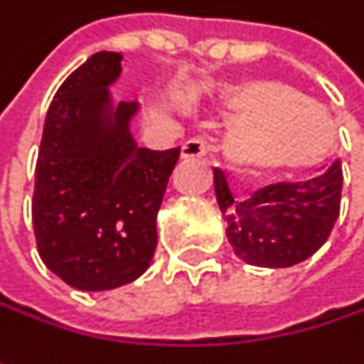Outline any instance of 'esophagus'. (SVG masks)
Masks as SVG:
<instances>
[{
    "mask_svg": "<svg viewBox=\"0 0 364 364\" xmlns=\"http://www.w3.org/2000/svg\"><path fill=\"white\" fill-rule=\"evenodd\" d=\"M206 151H208V141L202 136L185 141L181 147L183 158H202V156H206Z\"/></svg>",
    "mask_w": 364,
    "mask_h": 364,
    "instance_id": "1",
    "label": "esophagus"
}]
</instances>
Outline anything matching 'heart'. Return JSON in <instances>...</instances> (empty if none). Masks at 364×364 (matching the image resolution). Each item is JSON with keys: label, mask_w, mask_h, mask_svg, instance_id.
<instances>
[{"label": "heart", "mask_w": 364, "mask_h": 364, "mask_svg": "<svg viewBox=\"0 0 364 364\" xmlns=\"http://www.w3.org/2000/svg\"><path fill=\"white\" fill-rule=\"evenodd\" d=\"M223 103L238 117L225 139V158L242 175L310 168L333 143L328 111L284 82L242 80L228 88Z\"/></svg>", "instance_id": "obj_1"}]
</instances>
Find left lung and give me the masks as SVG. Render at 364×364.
I'll return each instance as SVG.
<instances>
[{
    "label": "left lung",
    "mask_w": 364,
    "mask_h": 364,
    "mask_svg": "<svg viewBox=\"0 0 364 364\" xmlns=\"http://www.w3.org/2000/svg\"><path fill=\"white\" fill-rule=\"evenodd\" d=\"M341 164L299 183H274L234 202L223 171L215 168V193L228 221L234 253L257 267H291L316 253L339 217Z\"/></svg>",
    "instance_id": "1"
}]
</instances>
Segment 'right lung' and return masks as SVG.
I'll use <instances>...</instances> for the list:
<instances>
[{
	"mask_svg": "<svg viewBox=\"0 0 364 364\" xmlns=\"http://www.w3.org/2000/svg\"><path fill=\"white\" fill-rule=\"evenodd\" d=\"M122 54L97 52L56 90L33 187V232L48 269L80 291H109L151 263L156 217L181 147L154 151L130 134L136 101L111 105Z\"/></svg>",
	"mask_w": 364,
	"mask_h": 364,
	"instance_id": "obj_1",
	"label": "right lung"
}]
</instances>
